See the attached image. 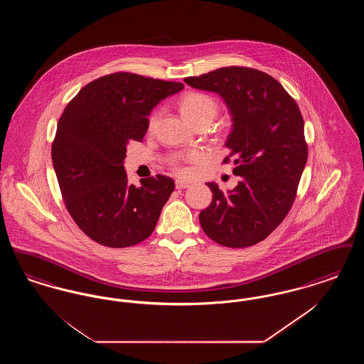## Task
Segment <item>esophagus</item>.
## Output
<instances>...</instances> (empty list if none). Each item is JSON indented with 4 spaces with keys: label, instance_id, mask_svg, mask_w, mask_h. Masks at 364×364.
<instances>
[{
    "label": "esophagus",
    "instance_id": "obj_1",
    "mask_svg": "<svg viewBox=\"0 0 364 364\" xmlns=\"http://www.w3.org/2000/svg\"><path fill=\"white\" fill-rule=\"evenodd\" d=\"M187 187H190V183H188V181L180 180V178L176 180V188H177V190H183V188H187Z\"/></svg>",
    "mask_w": 364,
    "mask_h": 364
}]
</instances>
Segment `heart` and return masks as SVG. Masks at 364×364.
Returning <instances> with one entry per match:
<instances>
[{
    "label": "heart",
    "mask_w": 364,
    "mask_h": 364,
    "mask_svg": "<svg viewBox=\"0 0 364 364\" xmlns=\"http://www.w3.org/2000/svg\"><path fill=\"white\" fill-rule=\"evenodd\" d=\"M181 112H183V114L186 116V119L188 122H193V120L200 119V117L214 119L215 114H217V102L213 97H210L208 94L191 92L181 102ZM156 120V113H153L150 116L149 125L153 127ZM186 158H187L186 156H176L172 159V165L178 173L186 172L184 168L181 166V161H184Z\"/></svg>",
    "instance_id": "1"
}]
</instances>
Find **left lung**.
Segmentation results:
<instances>
[{"label":"left lung","mask_w":364,"mask_h":364,"mask_svg":"<svg viewBox=\"0 0 364 364\" xmlns=\"http://www.w3.org/2000/svg\"><path fill=\"white\" fill-rule=\"evenodd\" d=\"M184 82L224 98L233 120L224 162L233 159V173L242 176L229 193L208 183L213 200L199 214L200 226L224 247L262 242L288 215L307 162L300 109L279 82L254 68L226 67Z\"/></svg>","instance_id":"1"}]
</instances>
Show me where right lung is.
<instances>
[{
  "label": "right lung",
  "instance_id": "1",
  "mask_svg": "<svg viewBox=\"0 0 364 364\" xmlns=\"http://www.w3.org/2000/svg\"><path fill=\"white\" fill-rule=\"evenodd\" d=\"M183 83L116 72L83 87L64 109L53 140L52 161L70 217L105 247L146 240L174 190L164 174L128 184L124 158L129 141H141L147 116Z\"/></svg>",
  "mask_w": 364,
  "mask_h": 364
}]
</instances>
